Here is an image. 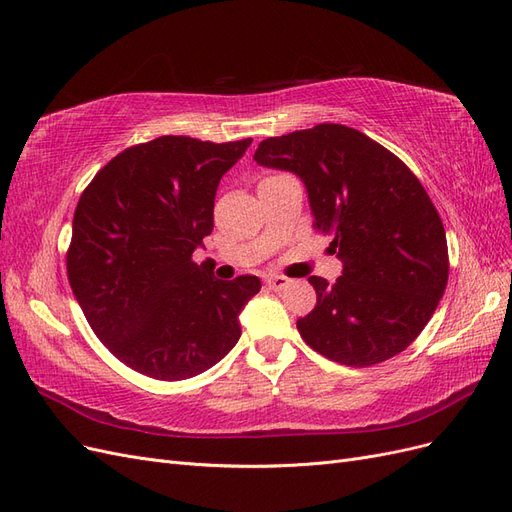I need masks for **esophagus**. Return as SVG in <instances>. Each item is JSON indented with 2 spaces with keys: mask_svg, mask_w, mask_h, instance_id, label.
Returning a JSON list of instances; mask_svg holds the SVG:
<instances>
[{
  "mask_svg": "<svg viewBox=\"0 0 512 512\" xmlns=\"http://www.w3.org/2000/svg\"><path fill=\"white\" fill-rule=\"evenodd\" d=\"M288 284H290V280L284 275H269L267 277V286L273 290H284Z\"/></svg>",
  "mask_w": 512,
  "mask_h": 512,
  "instance_id": "1",
  "label": "esophagus"
}]
</instances>
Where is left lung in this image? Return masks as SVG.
I'll return each mask as SVG.
<instances>
[{
    "instance_id": "8db88e82",
    "label": "left lung",
    "mask_w": 512,
    "mask_h": 512,
    "mask_svg": "<svg viewBox=\"0 0 512 512\" xmlns=\"http://www.w3.org/2000/svg\"><path fill=\"white\" fill-rule=\"evenodd\" d=\"M260 166L297 175L314 226L329 235L342 275H312L316 307L297 320L305 344L350 367L406 350L448 282L446 232L412 170L363 132L320 123L262 141Z\"/></svg>"
}]
</instances>
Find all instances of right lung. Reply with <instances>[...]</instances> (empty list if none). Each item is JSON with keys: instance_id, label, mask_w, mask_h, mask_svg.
<instances>
[{"instance_id": "obj_1", "label": "right lung", "mask_w": 512, "mask_h": 512, "mask_svg": "<svg viewBox=\"0 0 512 512\" xmlns=\"http://www.w3.org/2000/svg\"><path fill=\"white\" fill-rule=\"evenodd\" d=\"M250 145L160 136L121 151L81 194L68 280L100 342L138 374L192 378L239 342L260 280H215L192 254L213 230L220 179Z\"/></svg>"}]
</instances>
